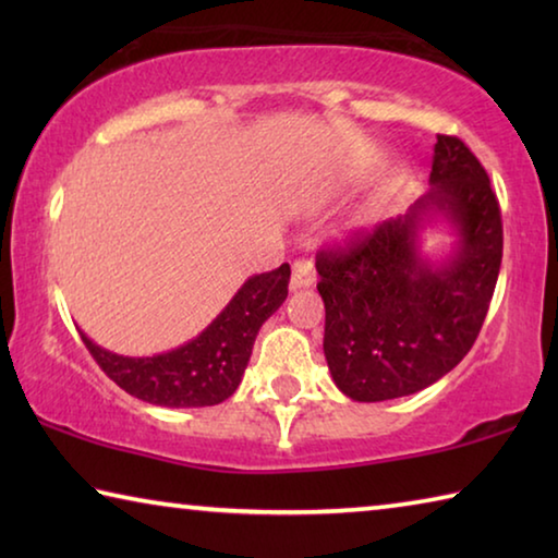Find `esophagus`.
Returning <instances> with one entry per match:
<instances>
[{"instance_id": "34e87169", "label": "esophagus", "mask_w": 558, "mask_h": 558, "mask_svg": "<svg viewBox=\"0 0 558 558\" xmlns=\"http://www.w3.org/2000/svg\"><path fill=\"white\" fill-rule=\"evenodd\" d=\"M315 282V266L310 258H298L292 263V278H290V288L292 290H302L310 288Z\"/></svg>"}]
</instances>
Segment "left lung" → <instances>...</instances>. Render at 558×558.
Here are the masks:
<instances>
[{
	"label": "left lung",
	"instance_id": "left-lung-1",
	"mask_svg": "<svg viewBox=\"0 0 558 558\" xmlns=\"http://www.w3.org/2000/svg\"><path fill=\"white\" fill-rule=\"evenodd\" d=\"M438 218L457 245L430 262L420 243ZM499 263L502 216L489 177L462 140L438 135L428 194L347 251L317 253L323 347L337 389L354 401H389L456 369L485 323Z\"/></svg>",
	"mask_w": 558,
	"mask_h": 558
}]
</instances>
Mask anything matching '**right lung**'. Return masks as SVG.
Returning <instances> with one entry per match:
<instances>
[{"mask_svg":"<svg viewBox=\"0 0 558 558\" xmlns=\"http://www.w3.org/2000/svg\"><path fill=\"white\" fill-rule=\"evenodd\" d=\"M288 282V263L248 278L202 335L172 352L122 356L98 347L86 332L81 339L100 369L140 401L167 409L216 405L239 389L258 329L286 302Z\"/></svg>","mask_w":558,"mask_h":558,"instance_id":"obj_1","label":"right lung"}]
</instances>
